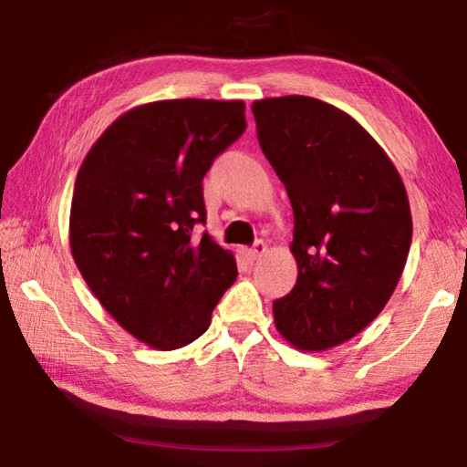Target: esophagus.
Masks as SVG:
<instances>
[{
  "label": "esophagus",
  "mask_w": 467,
  "mask_h": 467,
  "mask_svg": "<svg viewBox=\"0 0 467 467\" xmlns=\"http://www.w3.org/2000/svg\"><path fill=\"white\" fill-rule=\"evenodd\" d=\"M265 251H267V243H264V241H257V243L253 244V247H251L247 253H249V257L253 259V262H255V259L262 257Z\"/></svg>",
  "instance_id": "esophagus-1"
}]
</instances>
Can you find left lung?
<instances>
[{"label":"left lung","instance_id":"1","mask_svg":"<svg viewBox=\"0 0 467 467\" xmlns=\"http://www.w3.org/2000/svg\"><path fill=\"white\" fill-rule=\"evenodd\" d=\"M257 140L295 212V288L274 323L303 352L365 329L404 272L412 214L398 169L350 115L311 97L253 102Z\"/></svg>","mask_w":467,"mask_h":467}]
</instances>
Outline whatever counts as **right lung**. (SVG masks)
Returning <instances> with one entry per match:
<instances>
[{"label":"right lung","instance_id":"right-lung-1","mask_svg":"<svg viewBox=\"0 0 467 467\" xmlns=\"http://www.w3.org/2000/svg\"><path fill=\"white\" fill-rule=\"evenodd\" d=\"M244 128L243 100L148 102L110 123L78 171L74 262L110 317L156 350L200 337L239 274L193 226L205 223L203 175Z\"/></svg>","mask_w":467,"mask_h":467}]
</instances>
